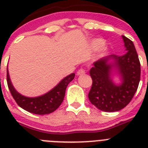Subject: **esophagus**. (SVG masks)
I'll return each mask as SVG.
<instances>
[{"label":"esophagus","instance_id":"obj_1","mask_svg":"<svg viewBox=\"0 0 148 148\" xmlns=\"http://www.w3.org/2000/svg\"><path fill=\"white\" fill-rule=\"evenodd\" d=\"M86 73V71L85 70H84V69H80V70H78V72H77V75H84Z\"/></svg>","mask_w":148,"mask_h":148}]
</instances>
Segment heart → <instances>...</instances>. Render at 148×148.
<instances>
[{
	"mask_svg": "<svg viewBox=\"0 0 148 148\" xmlns=\"http://www.w3.org/2000/svg\"><path fill=\"white\" fill-rule=\"evenodd\" d=\"M103 44H104V41L101 39H95L91 43V46L94 49H97V48L100 47L101 46H102Z\"/></svg>",
	"mask_w": 148,
	"mask_h": 148,
	"instance_id": "heart-1",
	"label": "heart"
}]
</instances>
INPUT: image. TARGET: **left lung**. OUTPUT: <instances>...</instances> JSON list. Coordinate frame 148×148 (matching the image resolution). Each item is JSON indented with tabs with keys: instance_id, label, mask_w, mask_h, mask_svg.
<instances>
[{
	"instance_id": "8db88e82",
	"label": "left lung",
	"mask_w": 148,
	"mask_h": 148,
	"mask_svg": "<svg viewBox=\"0 0 148 148\" xmlns=\"http://www.w3.org/2000/svg\"><path fill=\"white\" fill-rule=\"evenodd\" d=\"M126 54L110 56L95 61L90 70L92 84L88 94L89 100L98 109L116 112L125 108L135 95L140 82L141 65L133 41L122 35ZM110 59L114 60L113 65ZM116 66L122 77L121 85L116 86L110 77L112 66Z\"/></svg>"
}]
</instances>
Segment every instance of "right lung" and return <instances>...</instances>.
I'll use <instances>...</instances> for the list:
<instances>
[{"label":"right lung","instance_id":"1","mask_svg":"<svg viewBox=\"0 0 148 148\" xmlns=\"http://www.w3.org/2000/svg\"><path fill=\"white\" fill-rule=\"evenodd\" d=\"M75 78V73L65 77L53 90L38 97L29 98L18 93L10 81L9 73H6V81L9 90L18 106L29 113L38 115H45L53 113L59 108L65 95L67 85Z\"/></svg>","mask_w":148,"mask_h":148}]
</instances>
